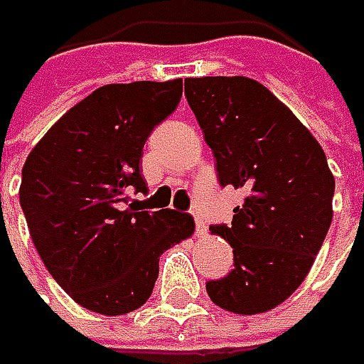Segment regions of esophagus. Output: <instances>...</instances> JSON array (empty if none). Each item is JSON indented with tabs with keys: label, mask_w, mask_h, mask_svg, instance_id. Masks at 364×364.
<instances>
[{
	"label": "esophagus",
	"mask_w": 364,
	"mask_h": 364,
	"mask_svg": "<svg viewBox=\"0 0 364 364\" xmlns=\"http://www.w3.org/2000/svg\"><path fill=\"white\" fill-rule=\"evenodd\" d=\"M206 232H208V228H206V223L200 219V217H196V236H206Z\"/></svg>",
	"instance_id": "34e87169"
}]
</instances>
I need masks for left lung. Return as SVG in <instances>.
<instances>
[{"label": "left lung", "mask_w": 364, "mask_h": 364, "mask_svg": "<svg viewBox=\"0 0 364 364\" xmlns=\"http://www.w3.org/2000/svg\"><path fill=\"white\" fill-rule=\"evenodd\" d=\"M185 97L215 154L221 185L249 191L230 228H210L234 249V269L206 282V293L234 314L274 310L299 289L325 242L335 191L327 156L257 80L187 77Z\"/></svg>", "instance_id": "8db88e82"}]
</instances>
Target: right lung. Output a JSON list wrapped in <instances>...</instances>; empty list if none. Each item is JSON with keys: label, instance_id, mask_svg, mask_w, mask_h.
I'll use <instances>...</instances> for the list:
<instances>
[{"label": "right lung", "instance_id": "obj_1", "mask_svg": "<svg viewBox=\"0 0 364 364\" xmlns=\"http://www.w3.org/2000/svg\"><path fill=\"white\" fill-rule=\"evenodd\" d=\"M183 80L107 84L73 105L37 141L21 181V206L52 278L82 308L122 316L141 308L160 255L187 240L191 215L143 210V145L173 111Z\"/></svg>", "mask_w": 364, "mask_h": 364}]
</instances>
